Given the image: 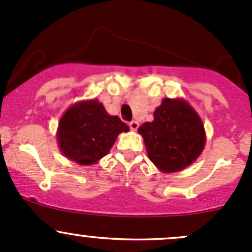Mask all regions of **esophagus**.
<instances>
[{
	"label": "esophagus",
	"instance_id": "1",
	"mask_svg": "<svg viewBox=\"0 0 252 252\" xmlns=\"http://www.w3.org/2000/svg\"><path fill=\"white\" fill-rule=\"evenodd\" d=\"M129 126H130V129H131V130H133V131H135L136 129L139 128V123H138V122H136V121H131L130 123H129Z\"/></svg>",
	"mask_w": 252,
	"mask_h": 252
}]
</instances>
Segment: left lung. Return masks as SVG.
I'll return each mask as SVG.
<instances>
[{
  "label": "left lung",
  "mask_w": 252,
  "mask_h": 252,
  "mask_svg": "<svg viewBox=\"0 0 252 252\" xmlns=\"http://www.w3.org/2000/svg\"><path fill=\"white\" fill-rule=\"evenodd\" d=\"M138 131L150 161L163 173L189 167L206 144L202 119L184 98H163L154 112V121L142 124Z\"/></svg>",
  "instance_id": "8db88e82"
}]
</instances>
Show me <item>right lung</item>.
I'll list each match as a JSON object with an SVG mask.
<instances>
[{"instance_id": "1", "label": "right lung", "mask_w": 252, "mask_h": 252, "mask_svg": "<svg viewBox=\"0 0 252 252\" xmlns=\"http://www.w3.org/2000/svg\"><path fill=\"white\" fill-rule=\"evenodd\" d=\"M129 126L111 116L98 100L75 102L63 113L58 122L57 144L69 161L90 166L110 152L121 133Z\"/></svg>"}]
</instances>
